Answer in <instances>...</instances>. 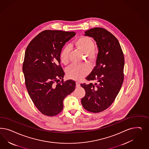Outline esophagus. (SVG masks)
<instances>
[{
  "label": "esophagus",
  "mask_w": 149,
  "mask_h": 149,
  "mask_svg": "<svg viewBox=\"0 0 149 149\" xmlns=\"http://www.w3.org/2000/svg\"><path fill=\"white\" fill-rule=\"evenodd\" d=\"M79 86H80L79 82H78V81H77L76 82V87H79Z\"/></svg>",
  "instance_id": "obj_1"
}]
</instances>
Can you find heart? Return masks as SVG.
Instances as JSON below:
<instances>
[{
    "mask_svg": "<svg viewBox=\"0 0 149 149\" xmlns=\"http://www.w3.org/2000/svg\"><path fill=\"white\" fill-rule=\"evenodd\" d=\"M76 48L84 54H86L87 58L92 61L95 57L94 53L95 43L90 37L87 36H82L77 39L75 42ZM70 53V47L66 46L63 48L60 54V60L61 62L66 65L68 63L69 55ZM89 71V67L85 64L79 65H72L66 70L67 77L73 79H79Z\"/></svg>",
    "mask_w": 149,
    "mask_h": 149,
    "instance_id": "heart-1",
    "label": "heart"
}]
</instances>
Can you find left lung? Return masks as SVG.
Masks as SVG:
<instances>
[{
    "instance_id": "left-lung-1",
    "label": "left lung",
    "mask_w": 149,
    "mask_h": 149,
    "mask_svg": "<svg viewBox=\"0 0 149 149\" xmlns=\"http://www.w3.org/2000/svg\"><path fill=\"white\" fill-rule=\"evenodd\" d=\"M84 35L94 38L99 52L96 65L86 77L88 81L96 82L81 84L86 91L81 103L86 110L97 113L110 107L120 91L125 58L118 40L105 29H90Z\"/></svg>"
}]
</instances>
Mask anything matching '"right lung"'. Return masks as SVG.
Listing matches in <instances>:
<instances>
[{
  "label": "right lung",
  "instance_id": "add662e5",
  "mask_svg": "<svg viewBox=\"0 0 149 149\" xmlns=\"http://www.w3.org/2000/svg\"><path fill=\"white\" fill-rule=\"evenodd\" d=\"M75 35L74 32L45 30L26 48L22 66L25 84L34 105L44 115L61 112L63 100L75 89L74 81H63L60 60L63 47ZM60 79L62 81L58 83Z\"/></svg>",
  "mask_w": 149,
  "mask_h": 149
}]
</instances>
